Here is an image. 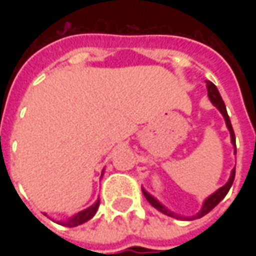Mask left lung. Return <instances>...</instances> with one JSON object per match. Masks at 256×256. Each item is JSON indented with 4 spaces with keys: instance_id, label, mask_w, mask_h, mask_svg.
<instances>
[{
    "instance_id": "obj_1",
    "label": "left lung",
    "mask_w": 256,
    "mask_h": 256,
    "mask_svg": "<svg viewBox=\"0 0 256 256\" xmlns=\"http://www.w3.org/2000/svg\"><path fill=\"white\" fill-rule=\"evenodd\" d=\"M206 90H208V98H210V101L214 104V106H216L218 110H220V112L222 114V116H224V120H225V124H226V128H228V131L231 134V142L234 145V154H236V146H235V134H234V130H232V125L231 121H230V116H228V112H226V106H225V104L222 101L221 95H220V91H218V88L215 86V85L210 82V81H206ZM234 180H235V168L231 171V175H230V180L228 182L221 186L220 190H216V191L211 194L204 204H202L201 210L200 212L196 214V215H192V216H181V215H178V214H175V212L170 211L165 205H162L161 202L158 201L155 196H152L151 194L148 191H145L142 188L144 195H145V198L148 200V202L152 205L154 208H156L160 212H162L165 215H168V216H172V218H176V220H188V221H192V220H198V218H202L204 215H206L208 212L212 211L220 202L225 198V195L228 194L230 191V188L232 186V184H234Z\"/></svg>"
}]
</instances>
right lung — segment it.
<instances>
[{"mask_svg":"<svg viewBox=\"0 0 256 256\" xmlns=\"http://www.w3.org/2000/svg\"><path fill=\"white\" fill-rule=\"evenodd\" d=\"M98 206H100V200L95 202V204H92L91 206H88L84 211H80L78 214L72 215V216L68 218L66 221H60V224L64 225V226H70V228H71V226H78V225H81V224H84V222L90 221L94 215L96 214V211H98Z\"/></svg>","mask_w":256,"mask_h":256,"instance_id":"1","label":"right lung"}]
</instances>
